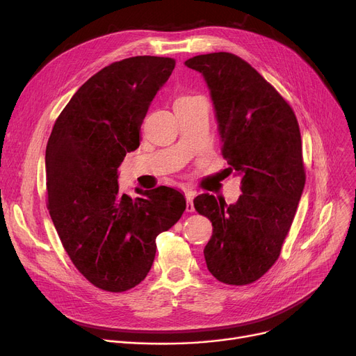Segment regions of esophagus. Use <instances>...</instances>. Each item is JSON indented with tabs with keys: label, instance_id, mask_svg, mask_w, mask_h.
Segmentation results:
<instances>
[{
	"label": "esophagus",
	"instance_id": "1",
	"mask_svg": "<svg viewBox=\"0 0 356 356\" xmlns=\"http://www.w3.org/2000/svg\"><path fill=\"white\" fill-rule=\"evenodd\" d=\"M185 197H187V211H194V197H195V193L194 191H185Z\"/></svg>",
	"mask_w": 356,
	"mask_h": 356
}]
</instances>
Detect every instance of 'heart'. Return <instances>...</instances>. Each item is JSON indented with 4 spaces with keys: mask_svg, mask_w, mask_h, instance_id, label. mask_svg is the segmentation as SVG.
<instances>
[{
    "mask_svg": "<svg viewBox=\"0 0 356 356\" xmlns=\"http://www.w3.org/2000/svg\"><path fill=\"white\" fill-rule=\"evenodd\" d=\"M184 98H187V97H184Z\"/></svg>",
    "mask_w": 356,
    "mask_h": 356,
    "instance_id": "b5f03b06",
    "label": "heart"
}]
</instances>
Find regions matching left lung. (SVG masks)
<instances>
[{
	"label": "left lung",
	"mask_w": 356,
	"mask_h": 356,
	"mask_svg": "<svg viewBox=\"0 0 356 356\" xmlns=\"http://www.w3.org/2000/svg\"><path fill=\"white\" fill-rule=\"evenodd\" d=\"M185 66L204 78L227 169L242 179L234 204L210 194L194 198L213 225L206 264L220 282L246 285L278 259L306 184L298 123L277 90L239 56L198 55Z\"/></svg>",
	"instance_id": "8db88e82"
}]
</instances>
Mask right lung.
Listing matches in <instances>:
<instances>
[{
    "label": "right lung",
    "mask_w": 356,
    "mask_h": 356,
    "mask_svg": "<svg viewBox=\"0 0 356 356\" xmlns=\"http://www.w3.org/2000/svg\"><path fill=\"white\" fill-rule=\"evenodd\" d=\"M175 67L171 58L114 62L74 94L46 146L47 209L79 273L101 290L127 291L154 264L156 236L187 202L171 187L118 191V166L140 145V126Z\"/></svg>",
    "instance_id": "obj_1"
}]
</instances>
